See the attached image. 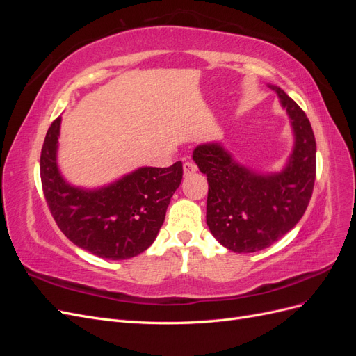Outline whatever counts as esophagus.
I'll use <instances>...</instances> for the list:
<instances>
[{
  "instance_id": "34e87169",
  "label": "esophagus",
  "mask_w": 356,
  "mask_h": 356,
  "mask_svg": "<svg viewBox=\"0 0 356 356\" xmlns=\"http://www.w3.org/2000/svg\"><path fill=\"white\" fill-rule=\"evenodd\" d=\"M182 170H184V175L186 177H190V175H193L197 170V166L193 163V161L187 160V161H184V165H182Z\"/></svg>"
}]
</instances>
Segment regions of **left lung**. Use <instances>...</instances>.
<instances>
[{
    "instance_id": "8db88e82",
    "label": "left lung",
    "mask_w": 356,
    "mask_h": 356,
    "mask_svg": "<svg viewBox=\"0 0 356 356\" xmlns=\"http://www.w3.org/2000/svg\"><path fill=\"white\" fill-rule=\"evenodd\" d=\"M286 110L294 148L282 172L261 175L236 161L218 143L193 152L208 177L207 224L233 252H255L281 239L303 217L316 178V143L307 115L277 86H270Z\"/></svg>"
}]
</instances>
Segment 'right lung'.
Wrapping results in <instances>:
<instances>
[{"label":"right lung","mask_w":356,"mask_h":356,"mask_svg":"<svg viewBox=\"0 0 356 356\" xmlns=\"http://www.w3.org/2000/svg\"><path fill=\"white\" fill-rule=\"evenodd\" d=\"M58 117L41 148L40 174L47 207L58 227L84 251L127 260L154 242L165 221L170 197L182 179V163L139 168L96 190L74 187L62 178L58 163Z\"/></svg>","instance_id":"add662e5"}]
</instances>
